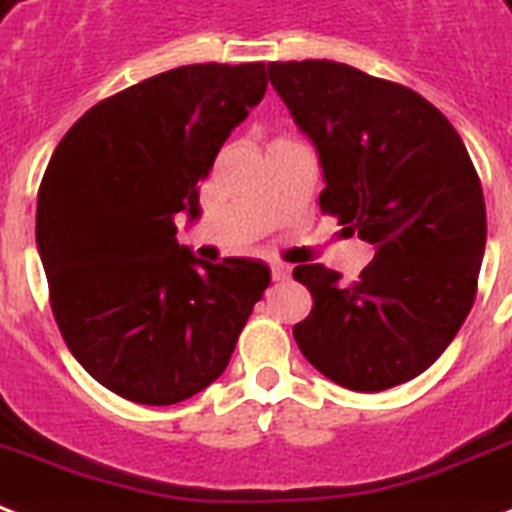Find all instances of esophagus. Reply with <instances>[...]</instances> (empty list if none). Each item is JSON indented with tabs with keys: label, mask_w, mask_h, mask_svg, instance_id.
<instances>
[{
	"label": "esophagus",
	"mask_w": 512,
	"mask_h": 512,
	"mask_svg": "<svg viewBox=\"0 0 512 512\" xmlns=\"http://www.w3.org/2000/svg\"><path fill=\"white\" fill-rule=\"evenodd\" d=\"M290 274H293V268L287 266V263H279V260L271 263V276H274L276 282H285V279H290Z\"/></svg>",
	"instance_id": "34e87169"
}]
</instances>
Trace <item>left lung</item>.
Listing matches in <instances>:
<instances>
[{
	"mask_svg": "<svg viewBox=\"0 0 512 512\" xmlns=\"http://www.w3.org/2000/svg\"><path fill=\"white\" fill-rule=\"evenodd\" d=\"M268 78L320 154L323 211L377 249L355 285L317 263L295 268L314 298L295 342L336 385L388 391L426 372L472 309L486 252L475 165L407 86L331 59L274 62Z\"/></svg>",
	"mask_w": 512,
	"mask_h": 512,
	"instance_id": "left-lung-1",
	"label": "left lung"
}]
</instances>
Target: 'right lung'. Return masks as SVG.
<instances>
[{
    "instance_id": "obj_1",
    "label": "right lung",
    "mask_w": 512,
    "mask_h": 512,
    "mask_svg": "<svg viewBox=\"0 0 512 512\" xmlns=\"http://www.w3.org/2000/svg\"><path fill=\"white\" fill-rule=\"evenodd\" d=\"M266 64H189L75 121L37 192V252L64 342L121 399L168 407L225 372L271 285L263 260H198L176 219L266 94Z\"/></svg>"
}]
</instances>
